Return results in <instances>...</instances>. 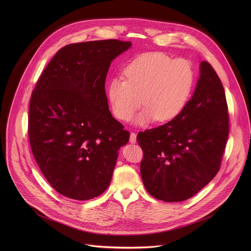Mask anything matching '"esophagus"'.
<instances>
[{"instance_id": "1", "label": "esophagus", "mask_w": 251, "mask_h": 251, "mask_svg": "<svg viewBox=\"0 0 251 251\" xmlns=\"http://www.w3.org/2000/svg\"><path fill=\"white\" fill-rule=\"evenodd\" d=\"M136 134L134 133V132H132L131 134H130V142L132 143V144H134V143H136Z\"/></svg>"}]
</instances>
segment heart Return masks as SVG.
I'll use <instances>...</instances> for the list:
<instances>
[{"instance_id": "1", "label": "heart", "mask_w": 251, "mask_h": 251, "mask_svg": "<svg viewBox=\"0 0 251 251\" xmlns=\"http://www.w3.org/2000/svg\"><path fill=\"white\" fill-rule=\"evenodd\" d=\"M124 75L125 80L114 78L108 85L111 110L117 119L128 121L143 103L145 109L138 116V124L176 118L184 111L195 85V70L189 60L173 59L158 51L137 56L127 65Z\"/></svg>"}]
</instances>
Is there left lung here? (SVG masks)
Returning <instances> with one entry per match:
<instances>
[{
  "mask_svg": "<svg viewBox=\"0 0 251 251\" xmlns=\"http://www.w3.org/2000/svg\"><path fill=\"white\" fill-rule=\"evenodd\" d=\"M201 75L184 111L174 120L137 135L143 184L154 198L186 201L220 171L229 119L223 83L212 66L201 62Z\"/></svg>",
  "mask_w": 251,
  "mask_h": 251,
  "instance_id": "left-lung-1",
  "label": "left lung"
}]
</instances>
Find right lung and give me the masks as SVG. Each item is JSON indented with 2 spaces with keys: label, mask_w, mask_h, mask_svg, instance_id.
I'll return each mask as SVG.
<instances>
[{
  "label": "right lung",
  "mask_w": 251,
  "mask_h": 251,
  "mask_svg": "<svg viewBox=\"0 0 251 251\" xmlns=\"http://www.w3.org/2000/svg\"><path fill=\"white\" fill-rule=\"evenodd\" d=\"M131 47L118 40L70 44L49 62L31 93L28 139L50 186L86 201L108 188L130 133L112 117L105 93L111 61Z\"/></svg>",
  "instance_id": "add662e5"
}]
</instances>
